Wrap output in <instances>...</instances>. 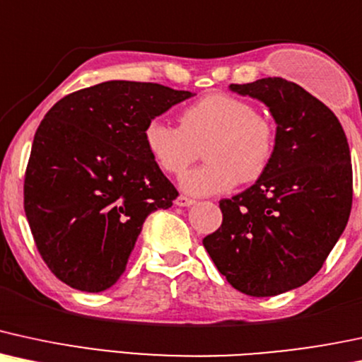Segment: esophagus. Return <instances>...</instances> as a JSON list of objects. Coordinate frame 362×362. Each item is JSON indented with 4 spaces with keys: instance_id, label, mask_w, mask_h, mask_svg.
I'll use <instances>...</instances> for the list:
<instances>
[{
    "instance_id": "34e87169",
    "label": "esophagus",
    "mask_w": 362,
    "mask_h": 362,
    "mask_svg": "<svg viewBox=\"0 0 362 362\" xmlns=\"http://www.w3.org/2000/svg\"><path fill=\"white\" fill-rule=\"evenodd\" d=\"M174 203H176L177 206H189V205H193L194 199L185 197V194H180V197L176 198V202H174Z\"/></svg>"
}]
</instances>
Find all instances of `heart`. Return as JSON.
Returning a JSON list of instances; mask_svg holds the SVG:
<instances>
[{"label":"heart","mask_w":362,"mask_h":362,"mask_svg":"<svg viewBox=\"0 0 362 362\" xmlns=\"http://www.w3.org/2000/svg\"><path fill=\"white\" fill-rule=\"evenodd\" d=\"M144 146L157 168L181 174L205 148L206 163L181 176V188L194 197L227 193L237 182H252L274 156V123L249 101L208 95L186 106L180 127L152 118L142 132Z\"/></svg>","instance_id":"obj_1"}]
</instances>
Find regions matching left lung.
<instances>
[{
	"label": "left lung",
	"instance_id": "obj_1",
	"mask_svg": "<svg viewBox=\"0 0 362 362\" xmlns=\"http://www.w3.org/2000/svg\"><path fill=\"white\" fill-rule=\"evenodd\" d=\"M274 117L276 148L250 188L220 199L222 225L203 239L220 274L249 296H276L315 276L352 206L351 151L332 110L296 83L230 84Z\"/></svg>",
	"mask_w": 362,
	"mask_h": 362
}]
</instances>
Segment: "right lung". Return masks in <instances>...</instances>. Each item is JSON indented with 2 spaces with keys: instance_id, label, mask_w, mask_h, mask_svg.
Listing matches in <instances>:
<instances>
[{
  "instance_id": "1",
  "label": "right lung",
  "mask_w": 362,
  "mask_h": 362,
  "mask_svg": "<svg viewBox=\"0 0 362 362\" xmlns=\"http://www.w3.org/2000/svg\"><path fill=\"white\" fill-rule=\"evenodd\" d=\"M189 96L156 83L106 81L47 112L25 171L23 208L55 278L88 293L118 281L144 220L180 194L144 146V127Z\"/></svg>"
}]
</instances>
